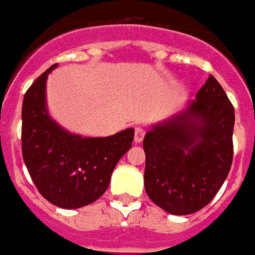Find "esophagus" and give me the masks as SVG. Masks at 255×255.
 I'll list each match as a JSON object with an SVG mask.
<instances>
[{
  "mask_svg": "<svg viewBox=\"0 0 255 255\" xmlns=\"http://www.w3.org/2000/svg\"><path fill=\"white\" fill-rule=\"evenodd\" d=\"M144 133H146V131H144V129L142 127H136V128H135V135H133V139H135V143H140V142L143 140Z\"/></svg>",
  "mask_w": 255,
  "mask_h": 255,
  "instance_id": "obj_1",
  "label": "esophagus"
}]
</instances>
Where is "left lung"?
I'll list each match as a JSON object with an SVG mask.
<instances>
[{
	"instance_id": "8db88e82",
	"label": "left lung",
	"mask_w": 255,
	"mask_h": 255,
	"mask_svg": "<svg viewBox=\"0 0 255 255\" xmlns=\"http://www.w3.org/2000/svg\"><path fill=\"white\" fill-rule=\"evenodd\" d=\"M235 111L213 75L184 109L144 135V190L176 216L195 213L217 194L232 164Z\"/></svg>"
}]
</instances>
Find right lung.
I'll list each match as a JSON object with an SVG mask.
<instances>
[{
  "instance_id": "right-lung-1",
  "label": "right lung",
  "mask_w": 255,
  "mask_h": 255,
  "mask_svg": "<svg viewBox=\"0 0 255 255\" xmlns=\"http://www.w3.org/2000/svg\"><path fill=\"white\" fill-rule=\"evenodd\" d=\"M57 64L27 90L21 108V150L42 197L58 208L78 209L106 191L115 166L131 149L133 128L105 138L69 132L49 115L46 82Z\"/></svg>"
}]
</instances>
